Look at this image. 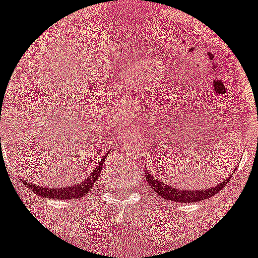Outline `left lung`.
<instances>
[{
	"label": "left lung",
	"mask_w": 258,
	"mask_h": 258,
	"mask_svg": "<svg viewBox=\"0 0 258 258\" xmlns=\"http://www.w3.org/2000/svg\"><path fill=\"white\" fill-rule=\"evenodd\" d=\"M234 174V173H232ZM231 177V175H230ZM230 177H227L222 181L221 184H219L218 186H213V188L204 189V190H183V189H175L170 188V186L165 185L164 181L158 180V178L154 177V175L150 174L148 170H145V178L148 181L150 186L156 191L159 197L164 198V199L170 200V202H179V203H195L200 202V200L209 199V198L214 197L215 194H218L219 191L226 185L230 181Z\"/></svg>",
	"instance_id": "8db88e82"
}]
</instances>
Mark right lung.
Wrapping results in <instances>:
<instances>
[{
    "mask_svg": "<svg viewBox=\"0 0 258 258\" xmlns=\"http://www.w3.org/2000/svg\"><path fill=\"white\" fill-rule=\"evenodd\" d=\"M107 154H105L104 158L100 161L99 165L94 169V172L90 175H88L83 181L79 184H75L73 186H67V188H58V186H53V188H43L39 185H33V184L24 183L26 186L31 190H33L34 193L43 198H49V199H72V198H81L85 197L86 193L91 190L94 183L97 180V178L100 177V173L102 169V163H104V159L106 158Z\"/></svg>",
    "mask_w": 258,
    "mask_h": 258,
    "instance_id": "right-lung-1",
    "label": "right lung"
}]
</instances>
